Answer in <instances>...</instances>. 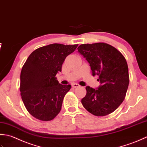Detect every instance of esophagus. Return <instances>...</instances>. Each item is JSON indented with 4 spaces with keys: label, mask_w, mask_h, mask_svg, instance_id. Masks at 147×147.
<instances>
[{
    "label": "esophagus",
    "mask_w": 147,
    "mask_h": 147,
    "mask_svg": "<svg viewBox=\"0 0 147 147\" xmlns=\"http://www.w3.org/2000/svg\"><path fill=\"white\" fill-rule=\"evenodd\" d=\"M71 87H72L73 88H79L80 87V86L78 84H76V83H74L71 84Z\"/></svg>",
    "instance_id": "1"
}]
</instances>
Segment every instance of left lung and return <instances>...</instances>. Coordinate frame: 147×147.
Returning a JSON list of instances; mask_svg holds the SVG:
<instances>
[{"instance_id": "obj_1", "label": "left lung", "mask_w": 147, "mask_h": 147, "mask_svg": "<svg viewBox=\"0 0 147 147\" xmlns=\"http://www.w3.org/2000/svg\"><path fill=\"white\" fill-rule=\"evenodd\" d=\"M77 49L100 83L97 89L86 87L82 105L94 115H109L120 106L126 94L129 82L127 61L119 51L106 43L81 44Z\"/></svg>"}]
</instances>
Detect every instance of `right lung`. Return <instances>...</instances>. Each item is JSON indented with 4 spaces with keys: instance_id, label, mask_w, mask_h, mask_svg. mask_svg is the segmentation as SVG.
<instances>
[{
    "instance_id": "obj_1",
    "label": "right lung",
    "mask_w": 147,
    "mask_h": 147,
    "mask_svg": "<svg viewBox=\"0 0 147 147\" xmlns=\"http://www.w3.org/2000/svg\"><path fill=\"white\" fill-rule=\"evenodd\" d=\"M77 46L49 44L35 49L26 59L21 71L20 90L26 110L35 118L51 121L60 112L71 85L60 84L56 75Z\"/></svg>"
}]
</instances>
